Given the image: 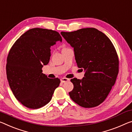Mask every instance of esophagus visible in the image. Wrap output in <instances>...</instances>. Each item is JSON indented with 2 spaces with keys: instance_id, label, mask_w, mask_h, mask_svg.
<instances>
[{
  "instance_id": "1",
  "label": "esophagus",
  "mask_w": 132,
  "mask_h": 132,
  "mask_svg": "<svg viewBox=\"0 0 132 132\" xmlns=\"http://www.w3.org/2000/svg\"><path fill=\"white\" fill-rule=\"evenodd\" d=\"M69 80H70L69 79L66 78V77H63V78L60 79V81H61V82H62V83H65V82H67V81H68Z\"/></svg>"
}]
</instances>
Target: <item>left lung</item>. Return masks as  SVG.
Here are the masks:
<instances>
[{
  "instance_id": "1",
  "label": "left lung",
  "mask_w": 132,
  "mask_h": 132,
  "mask_svg": "<svg viewBox=\"0 0 132 132\" xmlns=\"http://www.w3.org/2000/svg\"><path fill=\"white\" fill-rule=\"evenodd\" d=\"M73 48L77 65L85 70L82 79H72L71 99L85 108L101 104L111 90L119 72V59L113 45L95 28L60 33Z\"/></svg>"
}]
</instances>
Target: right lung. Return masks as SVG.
I'll list each match as a JSON object with an SVG mask.
<instances>
[{
	"label": "right lung",
	"mask_w": 132,
	"mask_h": 132,
	"mask_svg": "<svg viewBox=\"0 0 132 132\" xmlns=\"http://www.w3.org/2000/svg\"><path fill=\"white\" fill-rule=\"evenodd\" d=\"M62 37L49 29L33 28L23 34L14 43L8 55L6 74L9 86L19 102L36 109L51 101L60 79H49L42 73L49 62L51 46Z\"/></svg>",
	"instance_id": "right-lung-1"
}]
</instances>
